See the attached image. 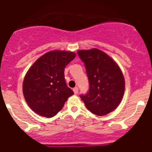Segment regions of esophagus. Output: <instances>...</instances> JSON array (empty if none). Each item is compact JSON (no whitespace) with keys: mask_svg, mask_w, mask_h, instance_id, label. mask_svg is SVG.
Wrapping results in <instances>:
<instances>
[{"mask_svg":"<svg viewBox=\"0 0 152 152\" xmlns=\"http://www.w3.org/2000/svg\"><path fill=\"white\" fill-rule=\"evenodd\" d=\"M73 91H74V93H75V94H77V93H78V88H77V87H76V88H74Z\"/></svg>","mask_w":152,"mask_h":152,"instance_id":"obj_1","label":"esophagus"}]
</instances>
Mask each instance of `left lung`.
<instances>
[{"label":"left lung","mask_w":152,"mask_h":152,"mask_svg":"<svg viewBox=\"0 0 152 152\" xmlns=\"http://www.w3.org/2000/svg\"><path fill=\"white\" fill-rule=\"evenodd\" d=\"M89 80V90L80 94L88 110L97 116H105L119 106L124 94L125 80L115 61L97 49L79 50Z\"/></svg>","instance_id":"8db88e82"}]
</instances>
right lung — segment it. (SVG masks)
I'll return each instance as SVG.
<instances>
[{"instance_id":"obj_1","label":"right lung","mask_w":152,"mask_h":152,"mask_svg":"<svg viewBox=\"0 0 152 152\" xmlns=\"http://www.w3.org/2000/svg\"><path fill=\"white\" fill-rule=\"evenodd\" d=\"M75 58L72 52L51 51L39 58L24 77L23 92L35 113L51 118L62 109L74 92L67 86L64 71Z\"/></svg>"}]
</instances>
